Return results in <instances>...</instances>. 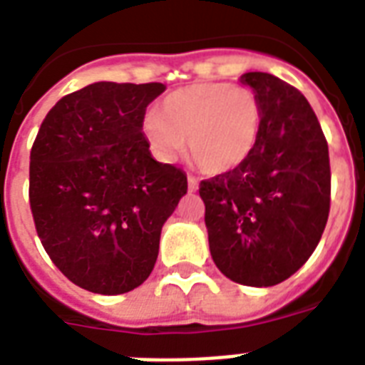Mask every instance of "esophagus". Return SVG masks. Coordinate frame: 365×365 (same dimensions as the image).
Segmentation results:
<instances>
[{
	"label": "esophagus",
	"mask_w": 365,
	"mask_h": 365,
	"mask_svg": "<svg viewBox=\"0 0 365 365\" xmlns=\"http://www.w3.org/2000/svg\"><path fill=\"white\" fill-rule=\"evenodd\" d=\"M187 183H189V191H191V192L197 191V189H198V178L189 176L187 178Z\"/></svg>",
	"instance_id": "esophagus-1"
}]
</instances>
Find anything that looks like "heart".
<instances>
[{
  "label": "heart",
  "mask_w": 365,
  "mask_h": 365,
  "mask_svg": "<svg viewBox=\"0 0 365 365\" xmlns=\"http://www.w3.org/2000/svg\"><path fill=\"white\" fill-rule=\"evenodd\" d=\"M262 105L253 91L227 82H204L174 91L159 112L148 114L144 133L157 157L173 161L185 150L198 168L223 174L240 167L257 148Z\"/></svg>",
  "instance_id": "obj_1"
}]
</instances>
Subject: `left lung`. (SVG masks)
Listing matches in <instances>:
<instances>
[{
	"instance_id": "1",
	"label": "left lung",
	"mask_w": 365,
	"mask_h": 365,
	"mask_svg": "<svg viewBox=\"0 0 365 365\" xmlns=\"http://www.w3.org/2000/svg\"><path fill=\"white\" fill-rule=\"evenodd\" d=\"M262 105V131L247 159L202 180L210 253L234 283L272 287L306 264L330 213L327 136L307 99L277 76L245 73Z\"/></svg>"
}]
</instances>
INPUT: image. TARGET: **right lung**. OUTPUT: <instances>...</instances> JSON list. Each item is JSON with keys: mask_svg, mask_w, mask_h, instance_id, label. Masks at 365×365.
I'll list each match as a JSON object with an SVG mask.
<instances>
[{"mask_svg": "<svg viewBox=\"0 0 365 365\" xmlns=\"http://www.w3.org/2000/svg\"><path fill=\"white\" fill-rule=\"evenodd\" d=\"M165 86L96 82L61 97L29 153V206L58 269L96 294L148 279L161 229L187 192L182 168L155 161L142 133Z\"/></svg>", "mask_w": 365, "mask_h": 365, "instance_id": "right-lung-1", "label": "right lung"}]
</instances>
